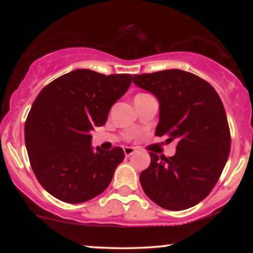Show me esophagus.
<instances>
[{"mask_svg":"<svg viewBox=\"0 0 253 253\" xmlns=\"http://www.w3.org/2000/svg\"><path fill=\"white\" fill-rule=\"evenodd\" d=\"M124 152H125V156L129 157V156L134 155L135 149H134V147H130V146H125L124 147Z\"/></svg>","mask_w":253,"mask_h":253,"instance_id":"obj_1","label":"esophagus"}]
</instances>
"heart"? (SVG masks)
Masks as SVG:
<instances>
[{
  "instance_id": "1",
  "label": "heart",
  "mask_w": 253,
  "mask_h": 253,
  "mask_svg": "<svg viewBox=\"0 0 253 253\" xmlns=\"http://www.w3.org/2000/svg\"><path fill=\"white\" fill-rule=\"evenodd\" d=\"M141 95H146V94H139V95H136V96H141Z\"/></svg>"
}]
</instances>
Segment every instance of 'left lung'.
<instances>
[{"instance_id":"obj_1","label":"left lung","mask_w":253,"mask_h":253,"mask_svg":"<svg viewBox=\"0 0 253 253\" xmlns=\"http://www.w3.org/2000/svg\"><path fill=\"white\" fill-rule=\"evenodd\" d=\"M133 82L158 100L156 135L177 141L170 158L150 152V167L139 176L144 193L165 210L193 207L216 184L229 155L221 100L210 83L177 69L134 75Z\"/></svg>"}]
</instances>
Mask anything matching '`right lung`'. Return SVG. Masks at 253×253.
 <instances>
[{"mask_svg":"<svg viewBox=\"0 0 253 253\" xmlns=\"http://www.w3.org/2000/svg\"><path fill=\"white\" fill-rule=\"evenodd\" d=\"M130 83V75L78 69L39 92L25 124V143L34 175L52 196L82 203L107 189L124 150L94 149L90 132L106 124Z\"/></svg>","mask_w":253,"mask_h":253,"instance_id":"add662e5","label":"right lung"}]
</instances>
